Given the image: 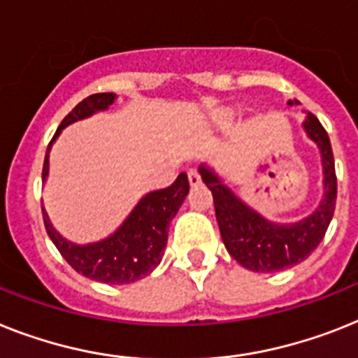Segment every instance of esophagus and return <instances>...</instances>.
<instances>
[{
	"mask_svg": "<svg viewBox=\"0 0 358 358\" xmlns=\"http://www.w3.org/2000/svg\"><path fill=\"white\" fill-rule=\"evenodd\" d=\"M188 181H190L192 186H199L203 179H201V173L197 170H188Z\"/></svg>",
	"mask_w": 358,
	"mask_h": 358,
	"instance_id": "1",
	"label": "esophagus"
}]
</instances>
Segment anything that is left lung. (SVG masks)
Segmentation results:
<instances>
[{"label": "left lung", "mask_w": 358, "mask_h": 358, "mask_svg": "<svg viewBox=\"0 0 358 358\" xmlns=\"http://www.w3.org/2000/svg\"><path fill=\"white\" fill-rule=\"evenodd\" d=\"M292 104V100H289ZM307 135L318 144L324 164L326 194L315 214L294 225H276L243 205L208 168L201 176L214 197L215 220L227 250L238 264L254 273H276L300 264L317 249L331 223L336 203L335 159L327 131L313 113L303 122Z\"/></svg>", "instance_id": "1"}]
</instances>
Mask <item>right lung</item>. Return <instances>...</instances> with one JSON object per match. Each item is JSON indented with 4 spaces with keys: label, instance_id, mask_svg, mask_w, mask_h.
<instances>
[{
    "label": "right lung",
    "instance_id": "right-lung-1",
    "mask_svg": "<svg viewBox=\"0 0 358 358\" xmlns=\"http://www.w3.org/2000/svg\"><path fill=\"white\" fill-rule=\"evenodd\" d=\"M113 93H94L76 104L75 109L62 120L60 128L56 129L55 137L47 146L43 170H41L43 181L49 172V150L62 129L75 120L90 117L94 111L106 109L113 104ZM188 190H190L188 177L186 173H179V177L170 186L144 196L113 236L91 245H75L66 241L52 229L43 208L41 214H43L47 234L56 245L58 252L76 273L84 274L85 278L94 282L122 285L144 278L161 264L168 241V225L179 210V206L182 205Z\"/></svg>",
    "mask_w": 358,
    "mask_h": 358
}]
</instances>
